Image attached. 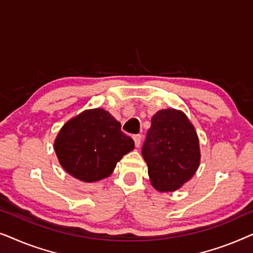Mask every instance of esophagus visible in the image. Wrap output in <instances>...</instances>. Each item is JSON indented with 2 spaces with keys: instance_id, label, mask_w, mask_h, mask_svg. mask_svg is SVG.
<instances>
[{
  "instance_id": "esophagus-1",
  "label": "esophagus",
  "mask_w": 253,
  "mask_h": 253,
  "mask_svg": "<svg viewBox=\"0 0 253 253\" xmlns=\"http://www.w3.org/2000/svg\"><path fill=\"white\" fill-rule=\"evenodd\" d=\"M133 141H134V145H136V147H139L140 143H141V136H140V134H134Z\"/></svg>"
}]
</instances>
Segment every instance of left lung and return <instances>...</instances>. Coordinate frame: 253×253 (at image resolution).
Listing matches in <instances>:
<instances>
[{
  "label": "left lung",
  "mask_w": 253,
  "mask_h": 253,
  "mask_svg": "<svg viewBox=\"0 0 253 253\" xmlns=\"http://www.w3.org/2000/svg\"><path fill=\"white\" fill-rule=\"evenodd\" d=\"M150 182L160 192H172L193 177L200 165L199 139L182 110L161 109L152 117L143 146Z\"/></svg>",
  "instance_id": "left-lung-1"
}]
</instances>
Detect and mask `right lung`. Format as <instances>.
Returning a JSON list of instances; mask_svg holds the SVG:
<instances>
[{
    "label": "right lung",
    "instance_id": "add662e5",
    "mask_svg": "<svg viewBox=\"0 0 253 253\" xmlns=\"http://www.w3.org/2000/svg\"><path fill=\"white\" fill-rule=\"evenodd\" d=\"M134 148L132 138L103 108L86 109L61 127L54 150L62 168L83 182L109 177L117 162Z\"/></svg>",
    "mask_w": 253,
    "mask_h": 253
}]
</instances>
